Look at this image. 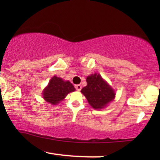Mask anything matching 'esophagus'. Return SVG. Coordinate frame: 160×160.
<instances>
[{
  "mask_svg": "<svg viewBox=\"0 0 160 160\" xmlns=\"http://www.w3.org/2000/svg\"><path fill=\"white\" fill-rule=\"evenodd\" d=\"M75 88H76L77 90L80 91V90H81V89H82V86L80 85V84H78V85H75Z\"/></svg>",
  "mask_w": 160,
  "mask_h": 160,
  "instance_id": "obj_1",
  "label": "esophagus"
}]
</instances>
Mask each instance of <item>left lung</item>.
<instances>
[{"mask_svg": "<svg viewBox=\"0 0 160 160\" xmlns=\"http://www.w3.org/2000/svg\"><path fill=\"white\" fill-rule=\"evenodd\" d=\"M86 82L87 86L81 89V93L94 109L105 108L115 98L114 89L99 74L95 73L88 76Z\"/></svg>", "mask_w": 160, "mask_h": 160, "instance_id": "obj_1", "label": "left lung"}]
</instances>
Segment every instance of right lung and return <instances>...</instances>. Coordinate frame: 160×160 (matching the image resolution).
<instances>
[{
  "label": "right lung",
  "instance_id": "1",
  "mask_svg": "<svg viewBox=\"0 0 160 160\" xmlns=\"http://www.w3.org/2000/svg\"><path fill=\"white\" fill-rule=\"evenodd\" d=\"M75 90L74 86L69 80H64L61 78L53 76L42 92V95L46 102L56 105L60 103L68 93Z\"/></svg>",
  "mask_w": 160,
  "mask_h": 160
}]
</instances>
